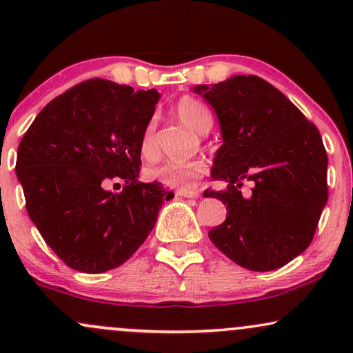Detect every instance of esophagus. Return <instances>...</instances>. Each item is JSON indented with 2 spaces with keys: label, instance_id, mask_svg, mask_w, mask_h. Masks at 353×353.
<instances>
[{
  "label": "esophagus",
  "instance_id": "1",
  "mask_svg": "<svg viewBox=\"0 0 353 353\" xmlns=\"http://www.w3.org/2000/svg\"><path fill=\"white\" fill-rule=\"evenodd\" d=\"M177 196H181V197H199V190H196V189H179L177 190Z\"/></svg>",
  "mask_w": 353,
  "mask_h": 353
}]
</instances>
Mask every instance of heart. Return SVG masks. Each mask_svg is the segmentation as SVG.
<instances>
[{
	"label": "heart",
	"mask_w": 353,
	"mask_h": 353,
	"mask_svg": "<svg viewBox=\"0 0 353 353\" xmlns=\"http://www.w3.org/2000/svg\"><path fill=\"white\" fill-rule=\"evenodd\" d=\"M174 114L177 119L196 132H208L212 125V116L209 109L201 103L199 99L182 96L174 106ZM141 156L151 161L156 157L157 145L154 137V123L145 125L143 137H141ZM204 163L201 161H188V163H164L159 165L145 169V179L151 182L163 184L165 188L176 189H190L197 184V181L204 176Z\"/></svg>",
	"instance_id": "b5f03b06"
}]
</instances>
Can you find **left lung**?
Listing matches in <instances>:
<instances>
[{
	"label": "left lung",
	"mask_w": 353,
	"mask_h": 353,
	"mask_svg": "<svg viewBox=\"0 0 353 353\" xmlns=\"http://www.w3.org/2000/svg\"><path fill=\"white\" fill-rule=\"evenodd\" d=\"M212 106L222 145L210 169L225 189L205 190L228 209L209 230L214 245L244 269H279L309 247L327 204V152L319 129L257 76L192 88ZM244 181L253 190L241 194Z\"/></svg>",
	"instance_id": "8db88e82"
}]
</instances>
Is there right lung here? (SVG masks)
<instances>
[{
	"mask_svg": "<svg viewBox=\"0 0 353 353\" xmlns=\"http://www.w3.org/2000/svg\"><path fill=\"white\" fill-rule=\"evenodd\" d=\"M161 94L106 79L68 89L41 109L16 159L26 210L71 269L101 274L124 264L149 236L172 190L139 182L141 137ZM125 181L123 193L105 184Z\"/></svg>",
	"mask_w": 353,
	"mask_h": 353,
	"instance_id": "obj_1",
	"label": "right lung"
}]
</instances>
